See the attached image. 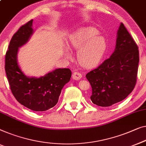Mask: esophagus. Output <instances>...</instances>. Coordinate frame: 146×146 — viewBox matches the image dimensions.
Here are the masks:
<instances>
[{
	"mask_svg": "<svg viewBox=\"0 0 146 146\" xmlns=\"http://www.w3.org/2000/svg\"><path fill=\"white\" fill-rule=\"evenodd\" d=\"M82 75L81 73L78 72H74L72 74V78L75 80H79L82 78Z\"/></svg>",
	"mask_w": 146,
	"mask_h": 146,
	"instance_id": "34e87169",
	"label": "esophagus"
}]
</instances>
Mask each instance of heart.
<instances>
[{"label": "heart", "instance_id": "b5f03b06", "mask_svg": "<svg viewBox=\"0 0 146 146\" xmlns=\"http://www.w3.org/2000/svg\"><path fill=\"white\" fill-rule=\"evenodd\" d=\"M99 31L94 27H84L78 29L69 38L68 47L78 52L80 64L86 68H92L100 62L106 52L107 40L98 34ZM66 56L70 57L68 50Z\"/></svg>", "mask_w": 146, "mask_h": 146}]
</instances>
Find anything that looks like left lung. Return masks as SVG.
I'll return each mask as SVG.
<instances>
[{"mask_svg": "<svg viewBox=\"0 0 146 146\" xmlns=\"http://www.w3.org/2000/svg\"><path fill=\"white\" fill-rule=\"evenodd\" d=\"M138 47L121 23L117 31L115 51L98 68L86 74L92 88V103L109 107L124 100L136 84Z\"/></svg>", "mask_w": 146, "mask_h": 146, "instance_id": "obj_1", "label": "left lung"}]
</instances>
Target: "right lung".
I'll return each mask as SVG.
<instances>
[{"mask_svg":"<svg viewBox=\"0 0 146 146\" xmlns=\"http://www.w3.org/2000/svg\"><path fill=\"white\" fill-rule=\"evenodd\" d=\"M33 20L20 27L10 40L5 55V71L10 90L20 104L34 111H45L58 103L62 89L70 81L69 68H58L40 78L28 77L19 66L18 48L29 41L33 33Z\"/></svg>","mask_w":146,"mask_h":146,"instance_id":"add662e5","label":"right lung"}]
</instances>
